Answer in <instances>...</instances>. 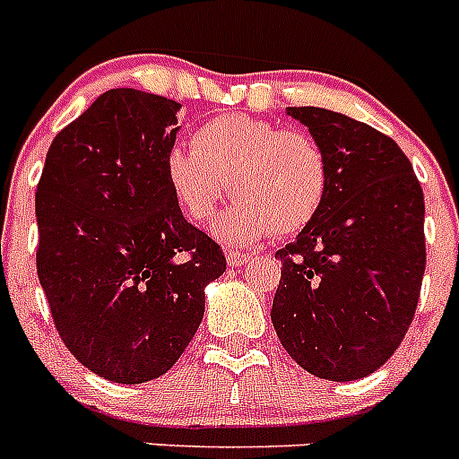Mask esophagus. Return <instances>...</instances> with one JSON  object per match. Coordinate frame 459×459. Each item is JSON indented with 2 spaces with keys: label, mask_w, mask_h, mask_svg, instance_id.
<instances>
[{
  "label": "esophagus",
  "mask_w": 459,
  "mask_h": 459,
  "mask_svg": "<svg viewBox=\"0 0 459 459\" xmlns=\"http://www.w3.org/2000/svg\"><path fill=\"white\" fill-rule=\"evenodd\" d=\"M246 262H250L248 253H227V264L232 266V269H238V266H243Z\"/></svg>",
  "instance_id": "1"
}]
</instances>
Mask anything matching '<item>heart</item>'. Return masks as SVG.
<instances>
[{"label": "heart", "mask_w": 459, "mask_h": 459, "mask_svg": "<svg viewBox=\"0 0 459 459\" xmlns=\"http://www.w3.org/2000/svg\"><path fill=\"white\" fill-rule=\"evenodd\" d=\"M169 193L186 218L206 222L232 184L237 195L211 232L230 248H248L315 221L328 193V163L306 133L248 115L218 117L193 137V149L165 156Z\"/></svg>", "instance_id": "obj_1"}]
</instances>
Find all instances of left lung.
<instances>
[{
    "label": "left lung",
    "mask_w": 459,
    "mask_h": 459,
    "mask_svg": "<svg viewBox=\"0 0 459 459\" xmlns=\"http://www.w3.org/2000/svg\"><path fill=\"white\" fill-rule=\"evenodd\" d=\"M326 156L315 221L280 248L271 322L310 375L354 381L400 347L425 271V202L409 158L372 126L324 108H287Z\"/></svg>",
    "instance_id": "obj_1"
}]
</instances>
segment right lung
<instances>
[{"mask_svg": "<svg viewBox=\"0 0 459 459\" xmlns=\"http://www.w3.org/2000/svg\"><path fill=\"white\" fill-rule=\"evenodd\" d=\"M179 109L137 89L100 93L52 140L36 188V269L56 331L115 384H144L179 360L206 285L227 269L165 179Z\"/></svg>", "mask_w": 459, "mask_h": 459, "instance_id": "add662e5", "label": "right lung"}]
</instances>
